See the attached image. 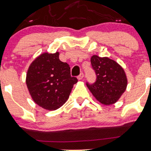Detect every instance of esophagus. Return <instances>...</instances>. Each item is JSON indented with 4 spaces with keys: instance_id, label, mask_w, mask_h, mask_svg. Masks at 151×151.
Listing matches in <instances>:
<instances>
[{
    "instance_id": "1",
    "label": "esophagus",
    "mask_w": 151,
    "mask_h": 151,
    "mask_svg": "<svg viewBox=\"0 0 151 151\" xmlns=\"http://www.w3.org/2000/svg\"><path fill=\"white\" fill-rule=\"evenodd\" d=\"M83 77H84V74L83 73H81V74H80V75L78 76V80H82L83 78Z\"/></svg>"
}]
</instances>
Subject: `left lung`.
<instances>
[{
  "label": "left lung",
  "mask_w": 151,
  "mask_h": 151,
  "mask_svg": "<svg viewBox=\"0 0 151 151\" xmlns=\"http://www.w3.org/2000/svg\"><path fill=\"white\" fill-rule=\"evenodd\" d=\"M90 61L96 79L93 84L87 83V87L101 104L110 105L115 103L127 88V80L124 69L108 57L93 55Z\"/></svg>",
  "instance_id": "obj_1"
}]
</instances>
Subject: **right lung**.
Returning <instances> with one entry per match:
<instances>
[{
  "label": "right lung",
  "mask_w": 151,
  "mask_h": 151,
  "mask_svg": "<svg viewBox=\"0 0 151 151\" xmlns=\"http://www.w3.org/2000/svg\"><path fill=\"white\" fill-rule=\"evenodd\" d=\"M59 53H43L31 63L26 83L36 104L55 111L65 104L73 85L78 82L70 76V66L59 59Z\"/></svg>",
  "instance_id": "right-lung-1"
}]
</instances>
